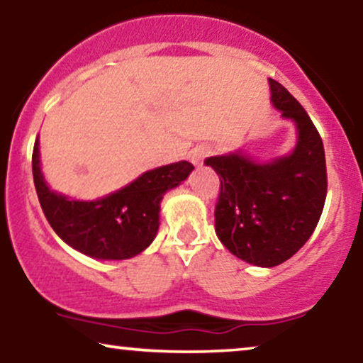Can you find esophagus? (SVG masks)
Here are the masks:
<instances>
[{
  "label": "esophagus",
  "mask_w": 363,
  "mask_h": 363,
  "mask_svg": "<svg viewBox=\"0 0 363 363\" xmlns=\"http://www.w3.org/2000/svg\"><path fill=\"white\" fill-rule=\"evenodd\" d=\"M206 155H208V148L203 147V145H199V147H194L189 152V160L193 162L194 165H199L203 160H205Z\"/></svg>",
  "instance_id": "1"
}]
</instances>
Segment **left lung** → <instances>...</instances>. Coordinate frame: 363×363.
Here are the masks:
<instances>
[{
    "label": "left lung",
    "mask_w": 363,
    "mask_h": 363,
    "mask_svg": "<svg viewBox=\"0 0 363 363\" xmlns=\"http://www.w3.org/2000/svg\"><path fill=\"white\" fill-rule=\"evenodd\" d=\"M272 101L297 126L290 155L257 164L240 152L206 158L220 176L215 232L234 256L272 268L309 240L328 193L323 140L309 114L281 83L269 80Z\"/></svg>",
    "instance_id": "left-lung-1"
}]
</instances>
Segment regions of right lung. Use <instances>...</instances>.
Instances as JSON below:
<instances>
[{
    "instance_id": "right-lung-1",
    "label": "right lung",
    "mask_w": 363,
    "mask_h": 363,
    "mask_svg": "<svg viewBox=\"0 0 363 363\" xmlns=\"http://www.w3.org/2000/svg\"><path fill=\"white\" fill-rule=\"evenodd\" d=\"M189 162H176L148 170L131 184L95 201H77L54 193L40 172L39 138L32 153V174L39 203L52 230L90 257L128 259L152 244L158 230L160 201L193 170Z\"/></svg>"
}]
</instances>
